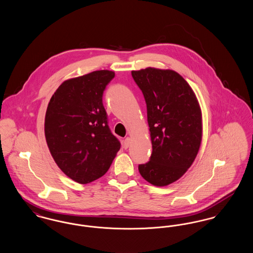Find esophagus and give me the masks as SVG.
Returning a JSON list of instances; mask_svg holds the SVG:
<instances>
[{
	"label": "esophagus",
	"mask_w": 253,
	"mask_h": 253,
	"mask_svg": "<svg viewBox=\"0 0 253 253\" xmlns=\"http://www.w3.org/2000/svg\"><path fill=\"white\" fill-rule=\"evenodd\" d=\"M130 144H131V139H130V137H126L125 140L123 141V148L126 150V149L129 148Z\"/></svg>",
	"instance_id": "obj_1"
}]
</instances>
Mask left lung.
<instances>
[{"label": "left lung", "instance_id": "left-lung-1", "mask_svg": "<svg viewBox=\"0 0 253 253\" xmlns=\"http://www.w3.org/2000/svg\"><path fill=\"white\" fill-rule=\"evenodd\" d=\"M142 91L153 151L138 165L141 176L162 187L179 179L197 156L202 138V118L193 89L178 73L146 68L132 71Z\"/></svg>", "mask_w": 253, "mask_h": 253}]
</instances>
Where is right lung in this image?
<instances>
[{
    "mask_svg": "<svg viewBox=\"0 0 253 253\" xmlns=\"http://www.w3.org/2000/svg\"><path fill=\"white\" fill-rule=\"evenodd\" d=\"M115 73L99 70L65 81L51 97L44 132L59 168L81 184L106 173L120 140L108 126L102 97Z\"/></svg>",
    "mask_w": 253,
    "mask_h": 253,
    "instance_id": "add662e5",
    "label": "right lung"
}]
</instances>
